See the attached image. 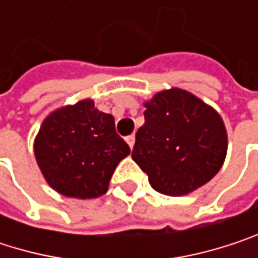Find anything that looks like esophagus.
<instances>
[{"label": "esophagus", "instance_id": "esophagus-1", "mask_svg": "<svg viewBox=\"0 0 258 258\" xmlns=\"http://www.w3.org/2000/svg\"><path fill=\"white\" fill-rule=\"evenodd\" d=\"M127 143H128V146L133 149V146H134V142H136V136L134 134H130V136H127Z\"/></svg>", "mask_w": 258, "mask_h": 258}]
</instances>
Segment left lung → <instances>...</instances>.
<instances>
[{
	"instance_id": "obj_1",
	"label": "left lung",
	"mask_w": 258,
	"mask_h": 258,
	"mask_svg": "<svg viewBox=\"0 0 258 258\" xmlns=\"http://www.w3.org/2000/svg\"><path fill=\"white\" fill-rule=\"evenodd\" d=\"M145 107V124L136 133L131 157L155 191L183 196L218 173L227 133L211 106L173 88L155 94Z\"/></svg>"
}]
</instances>
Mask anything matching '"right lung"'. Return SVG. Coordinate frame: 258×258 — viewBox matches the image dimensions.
Masks as SVG:
<instances>
[{
    "label": "right lung",
    "mask_w": 258,
    "mask_h": 258,
    "mask_svg": "<svg viewBox=\"0 0 258 258\" xmlns=\"http://www.w3.org/2000/svg\"><path fill=\"white\" fill-rule=\"evenodd\" d=\"M34 154L55 191L67 197L97 199L107 191L130 146L116 133L112 115L97 110L92 100H82L44 119Z\"/></svg>",
    "instance_id": "right-lung-1"
}]
</instances>
